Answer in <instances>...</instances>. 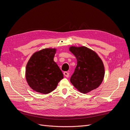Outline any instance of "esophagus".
I'll use <instances>...</instances> for the list:
<instances>
[{"mask_svg": "<svg viewBox=\"0 0 130 130\" xmlns=\"http://www.w3.org/2000/svg\"><path fill=\"white\" fill-rule=\"evenodd\" d=\"M63 74H64V75L66 77H68L69 76V73L68 72H64L63 73Z\"/></svg>", "mask_w": 130, "mask_h": 130, "instance_id": "esophagus-1", "label": "esophagus"}]
</instances>
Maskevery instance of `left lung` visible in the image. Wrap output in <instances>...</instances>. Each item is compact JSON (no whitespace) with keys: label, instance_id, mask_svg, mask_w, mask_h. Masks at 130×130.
<instances>
[{"label":"left lung","instance_id":"obj_1","mask_svg":"<svg viewBox=\"0 0 130 130\" xmlns=\"http://www.w3.org/2000/svg\"><path fill=\"white\" fill-rule=\"evenodd\" d=\"M77 60V66L70 82L78 91L86 94L96 89L105 76L104 65L99 55L85 46L69 47Z\"/></svg>","mask_w":130,"mask_h":130}]
</instances>
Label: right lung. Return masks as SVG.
Listing matches in <instances>:
<instances>
[{
    "mask_svg": "<svg viewBox=\"0 0 130 130\" xmlns=\"http://www.w3.org/2000/svg\"><path fill=\"white\" fill-rule=\"evenodd\" d=\"M56 49L45 48L35 52L27 62L25 77L35 92L46 94L55 89L63 78L61 69L54 61Z\"/></svg>",
    "mask_w": 130,
    "mask_h": 130,
    "instance_id": "1",
    "label": "right lung"
}]
</instances>
